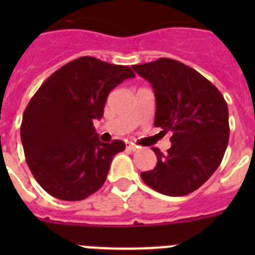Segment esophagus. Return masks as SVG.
I'll return each mask as SVG.
<instances>
[{"instance_id": "34e87169", "label": "esophagus", "mask_w": 255, "mask_h": 255, "mask_svg": "<svg viewBox=\"0 0 255 255\" xmlns=\"http://www.w3.org/2000/svg\"><path fill=\"white\" fill-rule=\"evenodd\" d=\"M126 148H128V149H130V150H132V152H135V150H138V145H135L134 143H130V141H128V143H126Z\"/></svg>"}]
</instances>
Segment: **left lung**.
I'll use <instances>...</instances> for the list:
<instances>
[{
	"instance_id": "left-lung-1",
	"label": "left lung",
	"mask_w": 255,
	"mask_h": 255,
	"mask_svg": "<svg viewBox=\"0 0 255 255\" xmlns=\"http://www.w3.org/2000/svg\"><path fill=\"white\" fill-rule=\"evenodd\" d=\"M152 84L155 97L154 126L172 131L167 153L158 148L157 164L140 176L161 194H190L213 175L229 143V108L224 96L197 70L171 58L134 65Z\"/></svg>"
}]
</instances>
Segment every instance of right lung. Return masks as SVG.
<instances>
[{
  "label": "right lung",
  "instance_id": "1",
  "mask_svg": "<svg viewBox=\"0 0 255 255\" xmlns=\"http://www.w3.org/2000/svg\"><path fill=\"white\" fill-rule=\"evenodd\" d=\"M130 67L98 58H76L52 74L26 106L20 128L25 159L52 197L83 200L107 179L123 140L103 143L93 126L115 87L134 78Z\"/></svg>",
  "mask_w": 255,
  "mask_h": 255
}]
</instances>
